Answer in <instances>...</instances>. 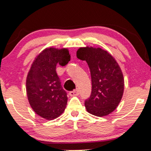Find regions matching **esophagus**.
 <instances>
[{
	"instance_id": "34e87169",
	"label": "esophagus",
	"mask_w": 151,
	"mask_h": 151,
	"mask_svg": "<svg viewBox=\"0 0 151 151\" xmlns=\"http://www.w3.org/2000/svg\"><path fill=\"white\" fill-rule=\"evenodd\" d=\"M79 94V90L78 89H74V90L72 91V92H69V95L74 97V96H77Z\"/></svg>"
}]
</instances>
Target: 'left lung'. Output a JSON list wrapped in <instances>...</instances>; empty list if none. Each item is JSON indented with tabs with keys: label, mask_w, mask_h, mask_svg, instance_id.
Here are the masks:
<instances>
[{
	"label": "left lung",
	"mask_w": 151,
	"mask_h": 151,
	"mask_svg": "<svg viewBox=\"0 0 151 151\" xmlns=\"http://www.w3.org/2000/svg\"><path fill=\"white\" fill-rule=\"evenodd\" d=\"M77 57L86 61L92 77V94L84 105L89 113L108 115L117 108L124 92V77L115 58L107 51L92 46L80 47Z\"/></svg>",
	"instance_id": "8db88e82"
}]
</instances>
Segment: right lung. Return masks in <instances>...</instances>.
Here are the masks:
<instances>
[{
    "instance_id": "add662e5",
    "label": "right lung",
    "mask_w": 151,
    "mask_h": 151,
    "mask_svg": "<svg viewBox=\"0 0 151 151\" xmlns=\"http://www.w3.org/2000/svg\"><path fill=\"white\" fill-rule=\"evenodd\" d=\"M70 58L68 49L49 47L41 51L31 64L26 77V94L31 108L42 118L54 120L65 110L67 92L61 85L56 67L58 63L66 65Z\"/></svg>"
}]
</instances>
